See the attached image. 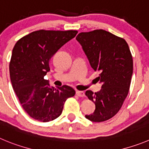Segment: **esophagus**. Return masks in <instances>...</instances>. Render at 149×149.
I'll return each mask as SVG.
<instances>
[{
  "label": "esophagus",
  "mask_w": 149,
  "mask_h": 149,
  "mask_svg": "<svg viewBox=\"0 0 149 149\" xmlns=\"http://www.w3.org/2000/svg\"><path fill=\"white\" fill-rule=\"evenodd\" d=\"M76 93L79 97H84V95H84V93L83 91H79V90H77Z\"/></svg>",
  "instance_id": "1"
}]
</instances>
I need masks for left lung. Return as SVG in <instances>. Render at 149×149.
Listing matches in <instances>:
<instances>
[{
    "label": "left lung",
    "instance_id": "1",
    "mask_svg": "<svg viewBox=\"0 0 149 149\" xmlns=\"http://www.w3.org/2000/svg\"><path fill=\"white\" fill-rule=\"evenodd\" d=\"M76 40L82 46L90 66L100 72V91L87 90L85 95L95 103V109L85 118L93 122L112 118L127 97L133 73L131 51L124 39L103 29L79 33Z\"/></svg>",
    "mask_w": 149,
    "mask_h": 149
}]
</instances>
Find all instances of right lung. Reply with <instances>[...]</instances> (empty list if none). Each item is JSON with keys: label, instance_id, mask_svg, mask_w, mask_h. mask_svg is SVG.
I'll use <instances>...</instances> for the list:
<instances>
[{"label": "right lung", "instance_id": "right-lung-1", "mask_svg": "<svg viewBox=\"0 0 149 149\" xmlns=\"http://www.w3.org/2000/svg\"><path fill=\"white\" fill-rule=\"evenodd\" d=\"M75 30H39L20 38L12 50L9 62L11 82L23 109L41 122L62 114L64 104L76 91L68 85L54 88L44 76L49 61L62 45L76 37Z\"/></svg>", "mask_w": 149, "mask_h": 149}]
</instances>
